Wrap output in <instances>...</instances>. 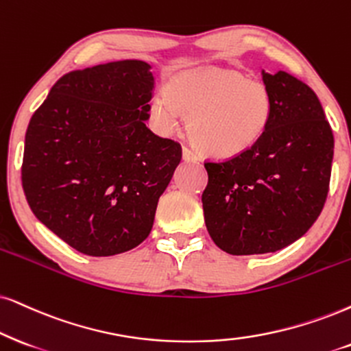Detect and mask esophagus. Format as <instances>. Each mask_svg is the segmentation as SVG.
<instances>
[{
    "instance_id": "1",
    "label": "esophagus",
    "mask_w": 351,
    "mask_h": 351,
    "mask_svg": "<svg viewBox=\"0 0 351 351\" xmlns=\"http://www.w3.org/2000/svg\"><path fill=\"white\" fill-rule=\"evenodd\" d=\"M183 160L184 162H189V163H197L199 162V157L193 152V150H189L188 147H184L183 149Z\"/></svg>"
}]
</instances>
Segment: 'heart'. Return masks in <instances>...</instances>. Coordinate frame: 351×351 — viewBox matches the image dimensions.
<instances>
[{"mask_svg":"<svg viewBox=\"0 0 351 351\" xmlns=\"http://www.w3.org/2000/svg\"><path fill=\"white\" fill-rule=\"evenodd\" d=\"M189 114L186 131L199 152L214 158L246 154L267 132L274 99L264 82L241 71L221 66L188 69L168 82V94L150 100V117L162 132L180 126Z\"/></svg>","mask_w":351,"mask_h":351,"instance_id":"heart-1","label":"heart"}]
</instances>
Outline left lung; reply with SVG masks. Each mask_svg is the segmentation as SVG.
Listing matches in <instances>:
<instances>
[{"instance_id": "left-lung-1", "label": "left lung", "mask_w": 351, "mask_h": 351, "mask_svg": "<svg viewBox=\"0 0 351 351\" xmlns=\"http://www.w3.org/2000/svg\"><path fill=\"white\" fill-rule=\"evenodd\" d=\"M263 81L274 99L265 136L239 157L204 163L207 232L233 256L295 243L317 220L329 193L334 134L317 95L285 71H263Z\"/></svg>"}]
</instances>
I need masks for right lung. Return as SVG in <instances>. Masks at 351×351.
<instances>
[{"instance_id": "obj_1", "label": "right lung", "mask_w": 351, "mask_h": 351, "mask_svg": "<svg viewBox=\"0 0 351 351\" xmlns=\"http://www.w3.org/2000/svg\"><path fill=\"white\" fill-rule=\"evenodd\" d=\"M152 66L123 60L71 71L30 118L22 188L34 215L87 256H114L149 237L181 145L145 126Z\"/></svg>"}]
</instances>
